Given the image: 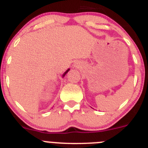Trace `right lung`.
I'll return each instance as SVG.
<instances>
[{"label": "right lung", "mask_w": 148, "mask_h": 148, "mask_svg": "<svg viewBox=\"0 0 148 148\" xmlns=\"http://www.w3.org/2000/svg\"><path fill=\"white\" fill-rule=\"evenodd\" d=\"M69 70H70V69H68V70H67V71H66V72H65V73H64V75H63V77H64V75H66V73H67V72H68V71H69Z\"/></svg>", "instance_id": "obj_1"}]
</instances>
